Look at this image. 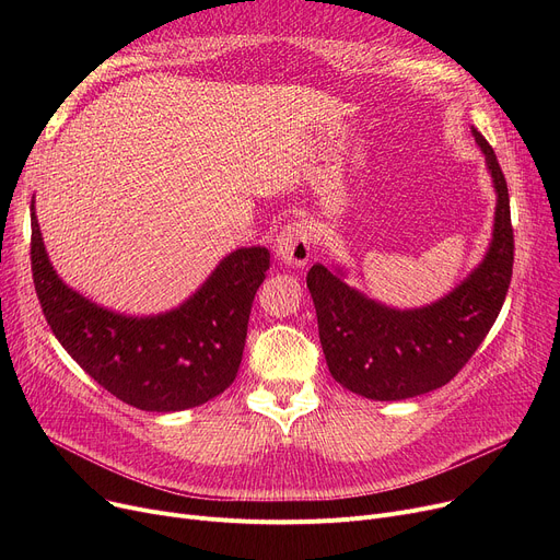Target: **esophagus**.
Segmentation results:
<instances>
[{"instance_id": "obj_1", "label": "esophagus", "mask_w": 560, "mask_h": 560, "mask_svg": "<svg viewBox=\"0 0 560 560\" xmlns=\"http://www.w3.org/2000/svg\"><path fill=\"white\" fill-rule=\"evenodd\" d=\"M311 229L304 222H292L281 229L275 243V254L283 265H292V268H302L308 262L313 254L311 245Z\"/></svg>"}]
</instances>
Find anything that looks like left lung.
<instances>
[{"mask_svg": "<svg viewBox=\"0 0 560 560\" xmlns=\"http://www.w3.org/2000/svg\"><path fill=\"white\" fill-rule=\"evenodd\" d=\"M494 188V222L477 268L440 300L397 308L347 283L340 262L313 265L306 285L319 342L338 384L374 401H399L443 388L475 354L502 311L513 275L506 179L486 138L472 127Z\"/></svg>", "mask_w": 560, "mask_h": 560, "instance_id": "8db88e82", "label": "left lung"}]
</instances>
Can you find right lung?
<instances>
[{
  "instance_id": "add662e5",
  "label": "right lung",
  "mask_w": 560,
  "mask_h": 560,
  "mask_svg": "<svg viewBox=\"0 0 560 560\" xmlns=\"http://www.w3.org/2000/svg\"><path fill=\"white\" fill-rule=\"evenodd\" d=\"M268 268V249L238 247L179 306L152 315L113 311L58 277L32 199V272L47 325L102 388L140 410L195 408L233 384Z\"/></svg>"
}]
</instances>
